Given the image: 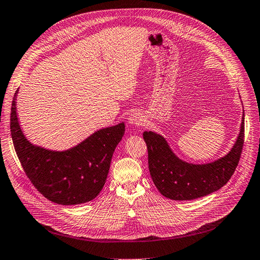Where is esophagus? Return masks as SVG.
I'll return each instance as SVG.
<instances>
[{"instance_id":"34e87169","label":"esophagus","mask_w":260,"mask_h":260,"mask_svg":"<svg viewBox=\"0 0 260 260\" xmlns=\"http://www.w3.org/2000/svg\"><path fill=\"white\" fill-rule=\"evenodd\" d=\"M128 122L132 126H142L144 123L143 115L139 112H132L128 116Z\"/></svg>"}]
</instances>
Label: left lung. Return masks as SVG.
Returning <instances> with one entry per match:
<instances>
[{
	"instance_id": "left-lung-1",
	"label": "left lung",
	"mask_w": 260,
	"mask_h": 260,
	"mask_svg": "<svg viewBox=\"0 0 260 260\" xmlns=\"http://www.w3.org/2000/svg\"><path fill=\"white\" fill-rule=\"evenodd\" d=\"M150 176L158 191L176 201L193 200L217 191L229 182L240 159L244 142V112L232 149L214 162L193 164L180 158L156 132L145 131Z\"/></svg>"
}]
</instances>
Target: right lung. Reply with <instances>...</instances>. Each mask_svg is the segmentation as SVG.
I'll list each match as a JSON object with an SVG mask.
<instances>
[{
  "instance_id": "obj_1",
  "label": "right lung",
  "mask_w": 260,
  "mask_h": 260,
  "mask_svg": "<svg viewBox=\"0 0 260 260\" xmlns=\"http://www.w3.org/2000/svg\"><path fill=\"white\" fill-rule=\"evenodd\" d=\"M18 92L11 104V138L35 187L57 204L77 205L95 199L106 183L115 148L125 134V122L97 130L67 150L46 149L29 142L22 131L17 113Z\"/></svg>"
}]
</instances>
